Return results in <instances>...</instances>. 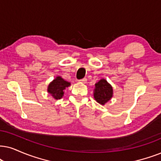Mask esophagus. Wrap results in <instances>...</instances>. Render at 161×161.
I'll return each instance as SVG.
<instances>
[{
  "instance_id": "obj_1",
  "label": "esophagus",
  "mask_w": 161,
  "mask_h": 161,
  "mask_svg": "<svg viewBox=\"0 0 161 161\" xmlns=\"http://www.w3.org/2000/svg\"><path fill=\"white\" fill-rule=\"evenodd\" d=\"M79 82H82V83H86L87 82V79L86 78H83L82 79H79Z\"/></svg>"
}]
</instances>
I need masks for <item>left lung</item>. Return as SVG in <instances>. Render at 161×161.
Instances as JSON below:
<instances>
[{"instance_id": "left-lung-1", "label": "left lung", "mask_w": 161, "mask_h": 161, "mask_svg": "<svg viewBox=\"0 0 161 161\" xmlns=\"http://www.w3.org/2000/svg\"><path fill=\"white\" fill-rule=\"evenodd\" d=\"M113 88L111 85L107 82L105 79H101L95 84L94 98L97 103L101 105H105L112 97Z\"/></svg>"}]
</instances>
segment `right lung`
Returning a JSON list of instances; mask_svg holds the SVG:
<instances>
[{"label":"right lung","instance_id":"1","mask_svg":"<svg viewBox=\"0 0 161 161\" xmlns=\"http://www.w3.org/2000/svg\"><path fill=\"white\" fill-rule=\"evenodd\" d=\"M70 83L66 82L62 77L58 76L50 83L48 86L47 91L50 93L54 99H59L64 94V90L67 87L70 86Z\"/></svg>","mask_w":161,"mask_h":161}]
</instances>
